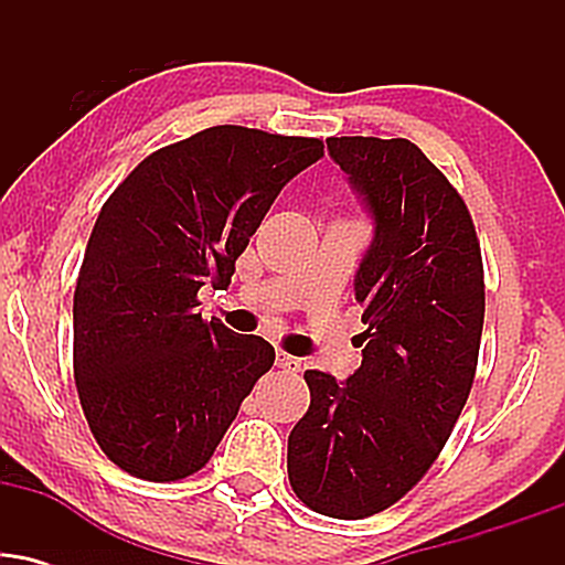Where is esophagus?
Listing matches in <instances>:
<instances>
[{
	"mask_svg": "<svg viewBox=\"0 0 565 565\" xmlns=\"http://www.w3.org/2000/svg\"><path fill=\"white\" fill-rule=\"evenodd\" d=\"M276 366L284 369V372L295 374V372H300V369H302V361L295 359V355L284 353V350H278V353H276Z\"/></svg>",
	"mask_w": 565,
	"mask_h": 565,
	"instance_id": "34e87169",
	"label": "esophagus"
}]
</instances>
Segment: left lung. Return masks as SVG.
<instances>
[{
    "label": "left lung",
    "instance_id": "obj_1",
    "mask_svg": "<svg viewBox=\"0 0 565 565\" xmlns=\"http://www.w3.org/2000/svg\"><path fill=\"white\" fill-rule=\"evenodd\" d=\"M374 220L355 274L364 361L345 382L310 369V406L289 433L287 470L310 510L359 521L423 481L449 440L483 332L476 225L446 174L393 138H329Z\"/></svg>",
    "mask_w": 565,
    "mask_h": 565
}]
</instances>
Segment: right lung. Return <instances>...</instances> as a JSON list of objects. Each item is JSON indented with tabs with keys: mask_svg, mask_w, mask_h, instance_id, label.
<instances>
[{
	"mask_svg": "<svg viewBox=\"0 0 565 565\" xmlns=\"http://www.w3.org/2000/svg\"><path fill=\"white\" fill-rule=\"evenodd\" d=\"M316 138L220 125L159 148L95 220L74 291V380L103 454L142 481L204 468L276 350L199 313Z\"/></svg>",
	"mask_w": 565,
	"mask_h": 565,
	"instance_id": "right-lung-1",
	"label": "right lung"
}]
</instances>
